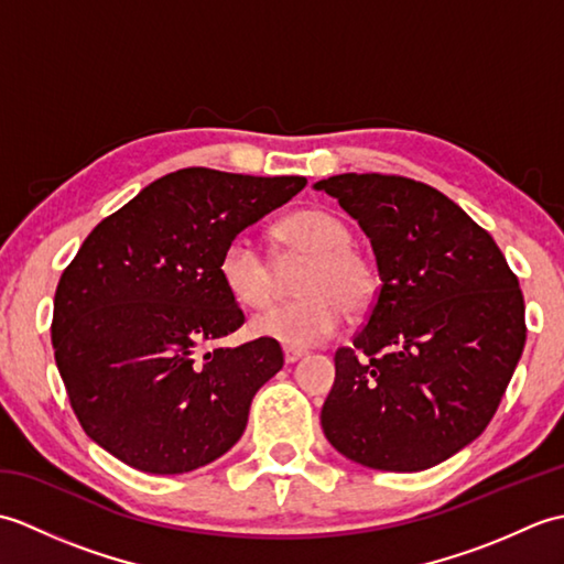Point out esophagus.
<instances>
[{"mask_svg": "<svg viewBox=\"0 0 564 564\" xmlns=\"http://www.w3.org/2000/svg\"><path fill=\"white\" fill-rule=\"evenodd\" d=\"M303 356H305V351H303V349H295V346H283V358H285V364H295V361H301Z\"/></svg>", "mask_w": 564, "mask_h": 564, "instance_id": "1", "label": "esophagus"}]
</instances>
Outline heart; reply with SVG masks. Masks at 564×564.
Wrapping results in <instances>:
<instances>
[{
	"label": "heart",
	"instance_id": "b5f03b06",
	"mask_svg": "<svg viewBox=\"0 0 564 564\" xmlns=\"http://www.w3.org/2000/svg\"><path fill=\"white\" fill-rule=\"evenodd\" d=\"M271 237L283 263L307 259V267L295 285L303 297L269 305L251 317L249 329L257 337L307 349L329 339L341 327L344 313L361 317L373 307L380 291L378 267L351 245L354 232L341 215L327 208L295 210L273 225ZM218 273L225 291L242 307L267 305L279 285L271 259L245 235L225 245Z\"/></svg>",
	"mask_w": 564,
	"mask_h": 564
}]
</instances>
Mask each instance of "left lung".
I'll return each instance as SVG.
<instances>
[{
	"mask_svg": "<svg viewBox=\"0 0 564 564\" xmlns=\"http://www.w3.org/2000/svg\"><path fill=\"white\" fill-rule=\"evenodd\" d=\"M376 251L380 291L322 406L325 436L376 470L416 473L482 434L525 344L517 273L434 186L398 174L319 182Z\"/></svg>",
	"mask_w": 564,
	"mask_h": 564,
	"instance_id": "left-lung-1",
	"label": "left lung"
}]
</instances>
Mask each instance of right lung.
<instances>
[{
    "label": "right lung",
    "mask_w": 564,
    "mask_h": 564,
    "mask_svg": "<svg viewBox=\"0 0 564 564\" xmlns=\"http://www.w3.org/2000/svg\"><path fill=\"white\" fill-rule=\"evenodd\" d=\"M305 184L188 166L84 239L59 275L51 334L72 410L104 451L142 473L178 475L239 441L283 354L267 337L210 349L245 325L220 254Z\"/></svg>",
    "instance_id": "obj_1"
}]
</instances>
